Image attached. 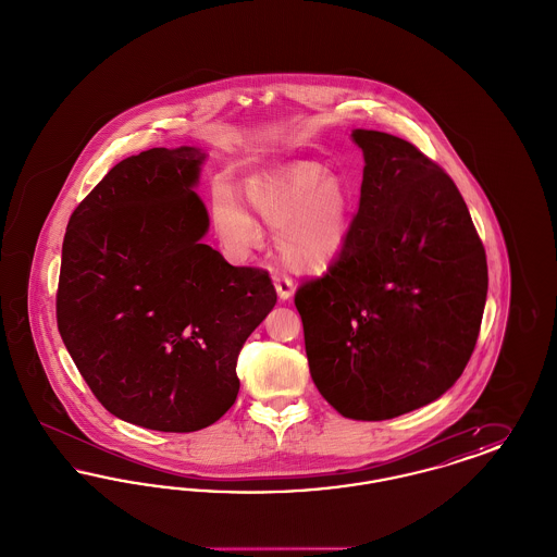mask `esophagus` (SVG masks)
<instances>
[{"label":"esophagus","mask_w":557,"mask_h":557,"mask_svg":"<svg viewBox=\"0 0 557 557\" xmlns=\"http://www.w3.org/2000/svg\"><path fill=\"white\" fill-rule=\"evenodd\" d=\"M273 286L277 290L280 300H290L292 294H294V282L290 277L284 273V271H275L273 275Z\"/></svg>","instance_id":"obj_1"}]
</instances>
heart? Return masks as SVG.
Instances as JSON below:
<instances>
[{
    "instance_id": "obj_1",
    "label": "heart",
    "mask_w": 557,
    "mask_h": 557,
    "mask_svg": "<svg viewBox=\"0 0 557 557\" xmlns=\"http://www.w3.org/2000/svg\"><path fill=\"white\" fill-rule=\"evenodd\" d=\"M246 196L267 225L280 232V252L298 273H323L345 250L350 202L343 184L311 164H294L280 175L259 177L246 186ZM212 219L225 246L244 255L261 236L257 219L230 189L212 202Z\"/></svg>"
}]
</instances>
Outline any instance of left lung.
Returning a JSON list of instances; mask_svg holds the SVG:
<instances>
[{
	"label": "left lung",
	"instance_id": "obj_1",
	"mask_svg": "<svg viewBox=\"0 0 557 557\" xmlns=\"http://www.w3.org/2000/svg\"><path fill=\"white\" fill-rule=\"evenodd\" d=\"M363 182L345 250L294 305L311 377L341 416L393 420L443 397L476 346L488 271L449 175L413 144L355 129Z\"/></svg>",
	"mask_w": 557,
	"mask_h": 557
}]
</instances>
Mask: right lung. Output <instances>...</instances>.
Listing matches in <instances>:
<instances>
[{
	"label": "right lung",
	"mask_w": 557,
	"mask_h": 557,
	"mask_svg": "<svg viewBox=\"0 0 557 557\" xmlns=\"http://www.w3.org/2000/svg\"><path fill=\"white\" fill-rule=\"evenodd\" d=\"M205 160L194 146L121 160L62 244L66 350L112 416L160 432L202 430L234 405L239 348L277 302L267 271L202 244L211 221L194 187Z\"/></svg>",
	"instance_id": "right-lung-1"
}]
</instances>
